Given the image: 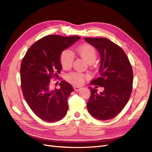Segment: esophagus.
I'll list each match as a JSON object with an SVG mask.
<instances>
[{"label": "esophagus", "instance_id": "obj_1", "mask_svg": "<svg viewBox=\"0 0 152 152\" xmlns=\"http://www.w3.org/2000/svg\"><path fill=\"white\" fill-rule=\"evenodd\" d=\"M74 90L75 91H79L82 89V87H78V86H74Z\"/></svg>", "mask_w": 152, "mask_h": 152}]
</instances>
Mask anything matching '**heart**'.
Returning <instances> with one entry per match:
<instances>
[{
  "label": "heart",
  "mask_w": 152,
  "mask_h": 152,
  "mask_svg": "<svg viewBox=\"0 0 152 152\" xmlns=\"http://www.w3.org/2000/svg\"><path fill=\"white\" fill-rule=\"evenodd\" d=\"M75 51L82 58L87 64H91L95 61L97 57L96 49L89 44H83L75 48ZM74 60V55L70 50H65L60 55V62L64 69L70 68ZM67 80L75 85H80L83 82L84 75L79 72H72L67 75Z\"/></svg>",
  "instance_id": "b5f03b06"
}]
</instances>
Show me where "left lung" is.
Segmentation results:
<instances>
[{
  "label": "left lung",
  "mask_w": 152,
  "mask_h": 152,
  "mask_svg": "<svg viewBox=\"0 0 152 152\" xmlns=\"http://www.w3.org/2000/svg\"><path fill=\"white\" fill-rule=\"evenodd\" d=\"M85 40L95 47L101 56L100 77L91 83L104 87L100 93L95 88L88 87L91 94L87 104V110L98 120L113 119L126 106L132 94V65L121 47L109 39L86 38Z\"/></svg>",
  "instance_id": "8db88e82"
}]
</instances>
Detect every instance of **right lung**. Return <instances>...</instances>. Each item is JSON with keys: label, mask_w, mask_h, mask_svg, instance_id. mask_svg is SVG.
Listing matches in <instances>:
<instances>
[{"label": "right lung", "mask_w": 152, "mask_h": 152, "mask_svg": "<svg viewBox=\"0 0 152 152\" xmlns=\"http://www.w3.org/2000/svg\"><path fill=\"white\" fill-rule=\"evenodd\" d=\"M80 38L78 36H45L30 47L22 60L20 74L24 97L33 112L43 121H58L67 113V99L74 88L63 80L60 89L53 90L50 79L58 78L62 51Z\"/></svg>", "instance_id": "right-lung-1"}]
</instances>
